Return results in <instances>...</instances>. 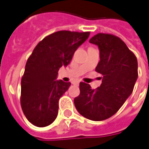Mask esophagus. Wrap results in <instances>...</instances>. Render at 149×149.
<instances>
[{"instance_id":"1","label":"esophagus","mask_w":149,"mask_h":149,"mask_svg":"<svg viewBox=\"0 0 149 149\" xmlns=\"http://www.w3.org/2000/svg\"><path fill=\"white\" fill-rule=\"evenodd\" d=\"M79 82H80L79 81H75V82H73V84H79Z\"/></svg>"}]
</instances>
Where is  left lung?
I'll use <instances>...</instances> for the list:
<instances>
[{
  "label": "left lung",
  "instance_id": "obj_1",
  "mask_svg": "<svg viewBox=\"0 0 149 149\" xmlns=\"http://www.w3.org/2000/svg\"><path fill=\"white\" fill-rule=\"evenodd\" d=\"M90 43L98 47L100 61L96 72L102 75L96 89L80 82V94L75 97L77 112L87 119L102 121L117 113L132 94L138 79L137 57L119 37L98 33Z\"/></svg>",
  "mask_w": 149,
  "mask_h": 149
}]
</instances>
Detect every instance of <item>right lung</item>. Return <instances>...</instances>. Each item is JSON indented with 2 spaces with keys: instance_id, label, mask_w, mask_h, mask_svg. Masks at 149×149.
<instances>
[{
  "instance_id": "right-lung-1",
  "label": "right lung",
  "mask_w": 149,
  "mask_h": 149,
  "mask_svg": "<svg viewBox=\"0 0 149 149\" xmlns=\"http://www.w3.org/2000/svg\"><path fill=\"white\" fill-rule=\"evenodd\" d=\"M89 35V31H60L46 36L34 48L21 82L22 108L33 125L47 127L56 119L58 101L71 85L56 80L58 71L70 63Z\"/></svg>"
}]
</instances>
